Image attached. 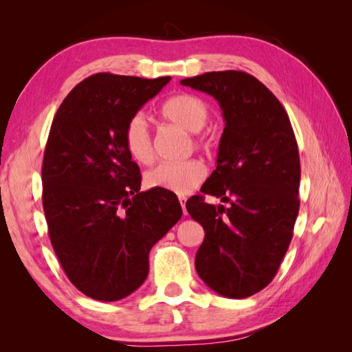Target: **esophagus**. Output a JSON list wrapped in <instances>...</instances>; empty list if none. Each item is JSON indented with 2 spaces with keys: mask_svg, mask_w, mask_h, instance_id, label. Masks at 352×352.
Masks as SVG:
<instances>
[{
  "mask_svg": "<svg viewBox=\"0 0 352 352\" xmlns=\"http://www.w3.org/2000/svg\"><path fill=\"white\" fill-rule=\"evenodd\" d=\"M178 200H180V205L183 208V212L186 214V195H178Z\"/></svg>",
  "mask_w": 352,
  "mask_h": 352,
  "instance_id": "obj_1",
  "label": "esophagus"
}]
</instances>
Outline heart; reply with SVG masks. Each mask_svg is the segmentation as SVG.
<instances>
[{
  "instance_id": "b5f03b06",
  "label": "heart",
  "mask_w": 352,
  "mask_h": 352,
  "mask_svg": "<svg viewBox=\"0 0 352 352\" xmlns=\"http://www.w3.org/2000/svg\"><path fill=\"white\" fill-rule=\"evenodd\" d=\"M162 118L188 133H194L195 147L210 151L212 147V136L201 133V129L210 118V107L204 99L195 94H175L169 98L160 109ZM124 144L130 157L140 164H151L153 162V142L147 122L142 115H135L129 119L124 129ZM205 178V166L199 160H186L180 163H162L151 169L144 177L148 188L170 190L174 194L184 195L199 186Z\"/></svg>"
}]
</instances>
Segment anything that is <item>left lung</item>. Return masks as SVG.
<instances>
[{
    "mask_svg": "<svg viewBox=\"0 0 352 352\" xmlns=\"http://www.w3.org/2000/svg\"><path fill=\"white\" fill-rule=\"evenodd\" d=\"M222 109L217 166L186 210L205 230L195 270L216 294L242 300L269 285L294 236L300 210V155L290 119L264 83L243 71L183 79Z\"/></svg>",
    "mask_w": 352,
    "mask_h": 352,
    "instance_id": "left-lung-1",
    "label": "left lung"
}]
</instances>
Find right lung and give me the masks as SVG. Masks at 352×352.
Returning a JSON list of instances; mask_svg holds the SVG:
<instances>
[{
  "label": "right lung",
  "mask_w": 352,
  "mask_h": 352,
  "mask_svg": "<svg viewBox=\"0 0 352 352\" xmlns=\"http://www.w3.org/2000/svg\"><path fill=\"white\" fill-rule=\"evenodd\" d=\"M170 80L99 73L74 87L52 121L41 182L50 239L82 294L118 301L141 287L148 253L182 217L170 190L140 192L124 129Z\"/></svg>",
  "instance_id": "add662e5"
}]
</instances>
